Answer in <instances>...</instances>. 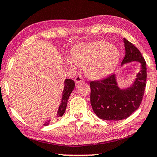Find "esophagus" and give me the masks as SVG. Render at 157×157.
<instances>
[{
	"instance_id": "34e87169",
	"label": "esophagus",
	"mask_w": 157,
	"mask_h": 157,
	"mask_svg": "<svg viewBox=\"0 0 157 157\" xmlns=\"http://www.w3.org/2000/svg\"><path fill=\"white\" fill-rule=\"evenodd\" d=\"M74 79H75V82L76 84H79L83 82V78H82L81 76H76Z\"/></svg>"
}]
</instances>
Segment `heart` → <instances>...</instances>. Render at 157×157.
<instances>
[{
  "label": "heart",
  "instance_id": "obj_1",
  "mask_svg": "<svg viewBox=\"0 0 157 157\" xmlns=\"http://www.w3.org/2000/svg\"><path fill=\"white\" fill-rule=\"evenodd\" d=\"M72 58L66 59L67 64L73 67L75 63L85 67V71L90 78H101L112 71L120 58L116 48L106 41H97L79 45L72 52Z\"/></svg>",
  "mask_w": 157,
  "mask_h": 157
}]
</instances>
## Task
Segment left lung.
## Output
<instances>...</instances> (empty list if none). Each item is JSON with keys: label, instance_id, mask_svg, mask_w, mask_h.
<instances>
[{"label": "left lung", "instance_id": "8db88e82", "mask_svg": "<svg viewBox=\"0 0 157 157\" xmlns=\"http://www.w3.org/2000/svg\"><path fill=\"white\" fill-rule=\"evenodd\" d=\"M125 56L122 65L131 62L140 63V70L129 87H119L115 74L105 79L90 82V102L99 118L104 120L119 121L129 117L142 102L146 87L147 64L140 50L127 39H123Z\"/></svg>", "mask_w": 157, "mask_h": 157}]
</instances>
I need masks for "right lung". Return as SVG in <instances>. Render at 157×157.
<instances>
[{
  "label": "right lung",
  "instance_id": "obj_1",
  "mask_svg": "<svg viewBox=\"0 0 157 157\" xmlns=\"http://www.w3.org/2000/svg\"><path fill=\"white\" fill-rule=\"evenodd\" d=\"M64 84H65V86H64V90L63 92V94H62L61 103L59 106L58 109H57V113L56 114V115L54 116V117L52 118V120H58L59 117H60L63 116L64 113H65L66 107H67L68 99H69L70 95L71 94L72 92L73 91L75 86V82L71 79H66L65 82H64ZM50 122H51V120L46 121L43 125L48 126Z\"/></svg>",
  "mask_w": 157,
  "mask_h": 157
}]
</instances>
